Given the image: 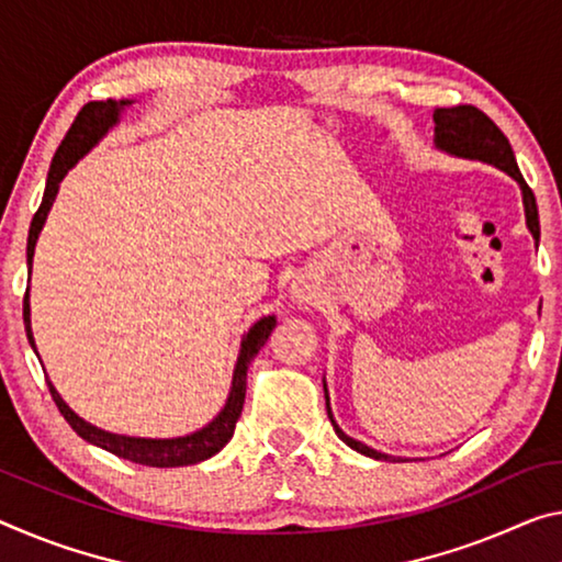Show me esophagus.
<instances>
[{
    "instance_id": "esophagus-1",
    "label": "esophagus",
    "mask_w": 562,
    "mask_h": 562,
    "mask_svg": "<svg viewBox=\"0 0 562 562\" xmlns=\"http://www.w3.org/2000/svg\"><path fill=\"white\" fill-rule=\"evenodd\" d=\"M295 297H297L300 302H310V292H305V290H295Z\"/></svg>"
}]
</instances>
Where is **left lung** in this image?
Listing matches in <instances>:
<instances>
[{
    "mask_svg": "<svg viewBox=\"0 0 562 562\" xmlns=\"http://www.w3.org/2000/svg\"><path fill=\"white\" fill-rule=\"evenodd\" d=\"M435 120V145L445 153L456 155V157H468V159H480V162L495 165L501 167L503 172H507L515 180L520 182L522 190V204H525V217H528V227L536 239H540V220H538V204H536V194L528 187V182L522 180L520 167L515 162V153L510 147V142L503 135V130L487 117L483 110H477L473 104H460V106H440L432 114ZM325 400H327V415L329 423H333L337 438L342 442L350 445L352 450L362 452V456L375 458V460H390L382 452L368 448L358 440H352L350 435H345L340 427H337L333 413H329V397H327V387H325Z\"/></svg>",
    "mask_w": 562,
    "mask_h": 562,
    "instance_id": "left-lung-1",
    "label": "left lung"
}]
</instances>
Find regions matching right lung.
<instances>
[{
  "label": "right lung",
  "mask_w": 562,
  "mask_h": 562,
  "mask_svg": "<svg viewBox=\"0 0 562 562\" xmlns=\"http://www.w3.org/2000/svg\"><path fill=\"white\" fill-rule=\"evenodd\" d=\"M130 102H87L82 110L72 122V127L61 139L59 149L55 153V159L49 165V175H47V187H44V198L40 210L34 212L32 225H30V237H26V265L32 270V257H34V243H37L40 229L47 220V212L55 202V194L59 190L61 177L67 175L69 167H75V162L85 153H89V147H94L100 137L104 135L112 124H117L120 110ZM278 325L274 315L262 317L260 323H255L252 329L243 337V347H239V358H237V368H235V378H233V390H229L227 405L222 413L212 420L207 427L202 430L187 435V438H172V440H145V438H127V435H112L104 432L100 427L85 423L82 417L75 415L72 409L65 405V400L59 397L55 387L49 385L52 400L59 407V413L65 415V420L72 425V430L79 435V438L100 445V448L110 450L112 456L139 462V465H149V468H180V465H194V462H202L215 456L222 448H225L227 440L233 438L237 417L243 413L245 405V387H247V368L249 362L255 360V355L260 352V347L267 342L272 327ZM24 329H26V340L34 347V337H32V325H30V290L24 292ZM37 352V347H34Z\"/></svg>",
  "instance_id": "add662e5"
}]
</instances>
